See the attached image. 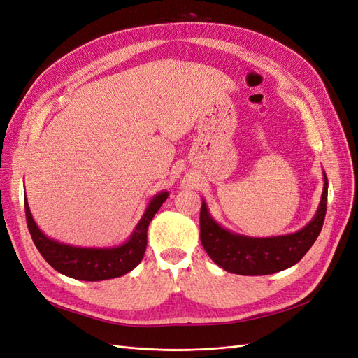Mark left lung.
Segmentation results:
<instances>
[{"instance_id":"8db88e82","label":"left lung","mask_w":358,"mask_h":358,"mask_svg":"<svg viewBox=\"0 0 358 358\" xmlns=\"http://www.w3.org/2000/svg\"><path fill=\"white\" fill-rule=\"evenodd\" d=\"M327 188L329 182L324 173V188L315 216L301 230L275 237H248L224 229L212 218L203 200L200 241L204 251L227 272L243 276L272 275L294 266L309 251L322 229L327 210Z\"/></svg>"}]
</instances>
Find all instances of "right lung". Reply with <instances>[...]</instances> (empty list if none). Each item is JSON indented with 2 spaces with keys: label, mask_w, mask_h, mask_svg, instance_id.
Listing matches in <instances>:
<instances>
[{
  "label": "right lung",
  "mask_w": 358,
  "mask_h": 358,
  "mask_svg": "<svg viewBox=\"0 0 358 358\" xmlns=\"http://www.w3.org/2000/svg\"><path fill=\"white\" fill-rule=\"evenodd\" d=\"M24 197L28 230L43 258L62 275L79 280H94L95 282V280L122 276L131 272L142 262L148 243V227L162 203L167 200L169 192L162 191L154 196L131 236L122 245L110 248L73 246L50 239L38 229V225L31 215L27 196Z\"/></svg>",
  "instance_id": "1"
}]
</instances>
